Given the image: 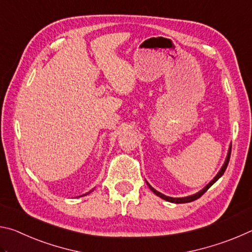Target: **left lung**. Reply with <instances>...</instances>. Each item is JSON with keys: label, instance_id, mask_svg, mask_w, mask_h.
Segmentation results:
<instances>
[{"label": "left lung", "instance_id": "8db88e82", "mask_svg": "<svg viewBox=\"0 0 252 252\" xmlns=\"http://www.w3.org/2000/svg\"><path fill=\"white\" fill-rule=\"evenodd\" d=\"M230 155H231V146H230V148H229L227 158H225L224 163H223V165H222V168L220 169V171L218 172V174H217V176H216L215 178H213V180H211L210 182H209L208 185H207L206 187H204L201 191H199V192L194 193V194H192V195H189V197H185V198H172V197H168V195H164V194H162L161 192H159V191H157V190L155 189V188H152L150 185H149L148 182H147V185L149 186V188H150V190L152 191L153 193H156V194L158 195V197L162 198L163 200H165V201H169V202H172V203H187V202L194 201V200H197V199H199L200 197H201V195H202L204 192H206V191L209 189V188H210V187L213 185V183H215L217 180H218V179L224 173L225 169H227V167H228V163H229V160H230Z\"/></svg>", "mask_w": 252, "mask_h": 252}]
</instances>
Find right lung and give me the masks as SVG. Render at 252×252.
Instances as JSON below:
<instances>
[{
	"instance_id": "add662e5",
	"label": "right lung",
	"mask_w": 252,
	"mask_h": 252,
	"mask_svg": "<svg viewBox=\"0 0 252 252\" xmlns=\"http://www.w3.org/2000/svg\"><path fill=\"white\" fill-rule=\"evenodd\" d=\"M92 191H93V190H91V191H90V192H92ZM90 192H88V193H90ZM88 193H85V194H88ZM85 194H83V195H85ZM81 197H82V195H81Z\"/></svg>"
}]
</instances>
